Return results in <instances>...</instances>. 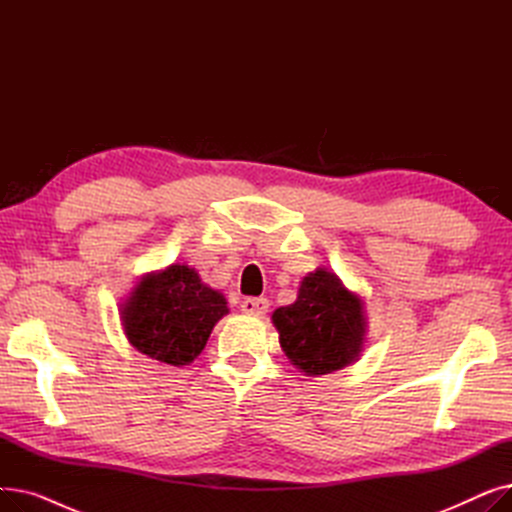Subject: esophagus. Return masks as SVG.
Wrapping results in <instances>:
<instances>
[{
	"label": "esophagus",
	"mask_w": 512,
	"mask_h": 512,
	"mask_svg": "<svg viewBox=\"0 0 512 512\" xmlns=\"http://www.w3.org/2000/svg\"><path fill=\"white\" fill-rule=\"evenodd\" d=\"M267 307H270V301L263 299V297H251V299H245L240 305V309L249 313V315H265L267 313Z\"/></svg>",
	"instance_id": "esophagus-1"
}]
</instances>
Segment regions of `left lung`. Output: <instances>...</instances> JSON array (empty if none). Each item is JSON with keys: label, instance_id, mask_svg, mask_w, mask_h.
Wrapping results in <instances>:
<instances>
[{"label": "left lung", "instance_id": "1", "mask_svg": "<svg viewBox=\"0 0 512 512\" xmlns=\"http://www.w3.org/2000/svg\"><path fill=\"white\" fill-rule=\"evenodd\" d=\"M280 344L292 365L307 375L342 369L361 353L363 305L336 274L317 270L299 288V299L272 315Z\"/></svg>", "mask_w": 512, "mask_h": 512}]
</instances>
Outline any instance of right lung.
<instances>
[{
  "mask_svg": "<svg viewBox=\"0 0 512 512\" xmlns=\"http://www.w3.org/2000/svg\"><path fill=\"white\" fill-rule=\"evenodd\" d=\"M228 313L226 299L188 265L143 278L124 307V332L139 353L186 365L203 351L213 326Z\"/></svg>",
  "mask_w": 512,
  "mask_h": 512,
  "instance_id": "obj_1",
  "label": "right lung"
}]
</instances>
